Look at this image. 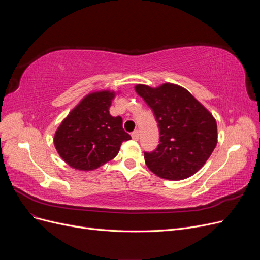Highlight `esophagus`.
<instances>
[{
    "label": "esophagus",
    "mask_w": 260,
    "mask_h": 260,
    "mask_svg": "<svg viewBox=\"0 0 260 260\" xmlns=\"http://www.w3.org/2000/svg\"><path fill=\"white\" fill-rule=\"evenodd\" d=\"M131 137H132V139H133V140H139V137H140V132H139L138 130L133 131V132H132V135H131Z\"/></svg>",
    "instance_id": "1"
}]
</instances>
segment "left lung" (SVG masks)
<instances>
[{"instance_id": "obj_1", "label": "left lung", "mask_w": 260, "mask_h": 260, "mask_svg": "<svg viewBox=\"0 0 260 260\" xmlns=\"http://www.w3.org/2000/svg\"><path fill=\"white\" fill-rule=\"evenodd\" d=\"M135 89L153 109L160 132L157 148L144 153L148 169L171 181L196 174L218 142L215 117L181 85L166 82L152 88L140 83Z\"/></svg>"}]
</instances>
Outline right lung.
I'll use <instances>...</instances> for the list:
<instances>
[{
    "label": "right lung",
    "mask_w": 260,
    "mask_h": 260,
    "mask_svg": "<svg viewBox=\"0 0 260 260\" xmlns=\"http://www.w3.org/2000/svg\"><path fill=\"white\" fill-rule=\"evenodd\" d=\"M118 91H93L60 122L54 146L68 166L92 171L115 158L123 141L131 139L122 128V118L113 117L109 107Z\"/></svg>",
    "instance_id": "obj_1"
}]
</instances>
